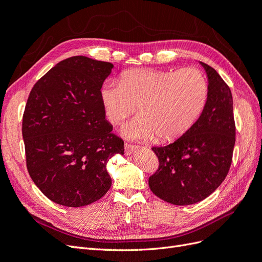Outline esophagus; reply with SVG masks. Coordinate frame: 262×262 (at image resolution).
Listing matches in <instances>:
<instances>
[{"instance_id":"esophagus-1","label":"esophagus","mask_w":262,"mask_h":262,"mask_svg":"<svg viewBox=\"0 0 262 262\" xmlns=\"http://www.w3.org/2000/svg\"><path fill=\"white\" fill-rule=\"evenodd\" d=\"M138 148H139V146H137V145L125 143L124 144V153H125V155H131L134 150H137Z\"/></svg>"}]
</instances>
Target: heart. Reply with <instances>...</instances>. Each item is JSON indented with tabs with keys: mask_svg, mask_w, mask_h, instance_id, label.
Masks as SVG:
<instances>
[{
	"mask_svg": "<svg viewBox=\"0 0 262 262\" xmlns=\"http://www.w3.org/2000/svg\"><path fill=\"white\" fill-rule=\"evenodd\" d=\"M99 96L107 119L114 124L122 122L138 106L141 114L122 128L125 138L146 140L156 136L161 141H171L201 116L209 84L198 69H139L122 73L120 82L102 84Z\"/></svg>",
	"mask_w": 262,
	"mask_h": 262,
	"instance_id": "b5f03b06",
	"label": "heart"
}]
</instances>
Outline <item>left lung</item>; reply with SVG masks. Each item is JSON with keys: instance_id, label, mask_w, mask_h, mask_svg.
I'll use <instances>...</instances> for the list:
<instances>
[{"instance_id": "left-lung-1", "label": "left lung", "mask_w": 262, "mask_h": 262, "mask_svg": "<svg viewBox=\"0 0 262 262\" xmlns=\"http://www.w3.org/2000/svg\"><path fill=\"white\" fill-rule=\"evenodd\" d=\"M208 76L207 105L194 124L175 142L153 147L160 167L148 186L160 199L175 204L200 202L224 181L235 145L233 96L215 70L200 62Z\"/></svg>"}]
</instances>
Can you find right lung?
I'll return each instance as SVG.
<instances>
[{
    "instance_id": "right-lung-1",
    "label": "right lung",
    "mask_w": 262,
    "mask_h": 262,
    "mask_svg": "<svg viewBox=\"0 0 262 262\" xmlns=\"http://www.w3.org/2000/svg\"><path fill=\"white\" fill-rule=\"evenodd\" d=\"M113 63L76 55L59 62L31 90L23 116L26 164L51 201L78 208L112 186L107 163L124 153L100 101Z\"/></svg>"
}]
</instances>
